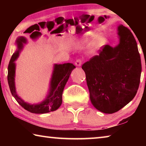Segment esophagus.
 <instances>
[{
  "instance_id": "1",
  "label": "esophagus",
  "mask_w": 146,
  "mask_h": 146,
  "mask_svg": "<svg viewBox=\"0 0 146 146\" xmlns=\"http://www.w3.org/2000/svg\"><path fill=\"white\" fill-rule=\"evenodd\" d=\"M75 64L76 66H80L82 65V60H81V59H77Z\"/></svg>"
}]
</instances>
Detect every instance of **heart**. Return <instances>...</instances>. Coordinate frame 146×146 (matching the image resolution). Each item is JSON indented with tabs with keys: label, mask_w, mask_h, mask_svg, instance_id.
Masks as SVG:
<instances>
[{
	"label": "heart",
	"mask_w": 146,
	"mask_h": 146,
	"mask_svg": "<svg viewBox=\"0 0 146 146\" xmlns=\"http://www.w3.org/2000/svg\"><path fill=\"white\" fill-rule=\"evenodd\" d=\"M90 35H94V33H91ZM87 38H82V39H81L80 42L82 43H84L87 41ZM107 42V38H106L103 35H100L98 36V37L95 39V42H94L93 45L95 48H100V47L103 46L104 45H105L106 43Z\"/></svg>",
	"instance_id": "obj_1"
}]
</instances>
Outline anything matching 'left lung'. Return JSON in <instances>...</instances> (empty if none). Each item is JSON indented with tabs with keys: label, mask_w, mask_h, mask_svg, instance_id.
<instances>
[{
	"label": "left lung",
	"mask_w": 146,
	"mask_h": 146,
	"mask_svg": "<svg viewBox=\"0 0 146 146\" xmlns=\"http://www.w3.org/2000/svg\"><path fill=\"white\" fill-rule=\"evenodd\" d=\"M120 43L104 46L82 66L90 100L100 111L111 114L129 103L139 87L142 65L137 44L131 32L118 26Z\"/></svg>",
	"instance_id": "left-lung-1"
}]
</instances>
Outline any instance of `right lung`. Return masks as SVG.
I'll use <instances>...</instances> for the list:
<instances>
[{
    "label": "right lung",
    "instance_id": "add662e5",
    "mask_svg": "<svg viewBox=\"0 0 146 146\" xmlns=\"http://www.w3.org/2000/svg\"><path fill=\"white\" fill-rule=\"evenodd\" d=\"M26 42L27 40L24 36L18 37L16 40L17 49L13 54L9 61L8 71V82L11 93L17 102L29 112L36 114H43L54 111L57 110L62 104V97L64 88L70 78L71 71L74 68H75V66L71 63L55 64L50 81L49 93L46 99L42 102L36 104H30L24 102L21 98L19 97L16 91L15 84L16 66L15 61L19 57V53L23 48V44H26Z\"/></svg>",
    "mask_w": 146,
    "mask_h": 146
}]
</instances>
